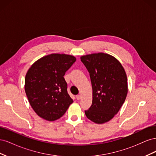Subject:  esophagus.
<instances>
[{
  "label": "esophagus",
  "instance_id": "obj_1",
  "mask_svg": "<svg viewBox=\"0 0 156 156\" xmlns=\"http://www.w3.org/2000/svg\"><path fill=\"white\" fill-rule=\"evenodd\" d=\"M76 98H77V100H81V95H77V96H76Z\"/></svg>",
  "mask_w": 156,
  "mask_h": 156
}]
</instances>
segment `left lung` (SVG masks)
<instances>
[{
  "label": "left lung",
  "instance_id": "1",
  "mask_svg": "<svg viewBox=\"0 0 156 156\" xmlns=\"http://www.w3.org/2000/svg\"><path fill=\"white\" fill-rule=\"evenodd\" d=\"M90 73L92 103L84 111L89 120L103 124L111 120L123 105L127 94V79L120 62L112 56L94 53L82 56Z\"/></svg>",
  "mask_w": 156,
  "mask_h": 156
}]
</instances>
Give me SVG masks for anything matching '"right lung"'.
I'll return each instance as SVG.
<instances>
[{
	"label": "right lung",
	"mask_w": 156,
	"mask_h": 156,
	"mask_svg": "<svg viewBox=\"0 0 156 156\" xmlns=\"http://www.w3.org/2000/svg\"><path fill=\"white\" fill-rule=\"evenodd\" d=\"M75 61L72 55L51 54L37 60L28 70L25 92L33 110L42 119H60L73 103L64 76Z\"/></svg>",
	"instance_id": "add662e5"
}]
</instances>
